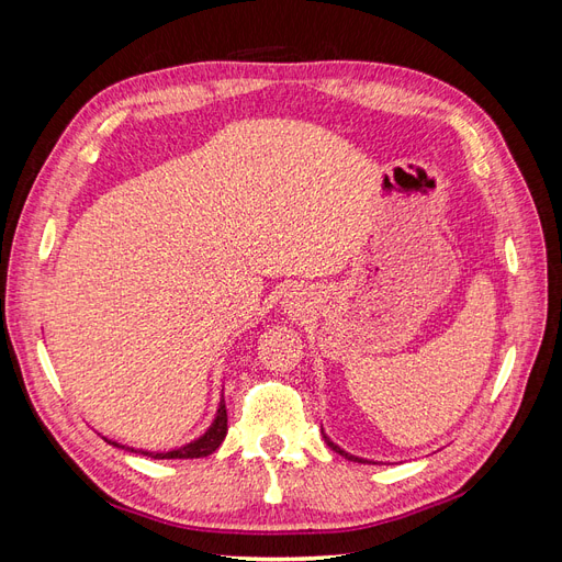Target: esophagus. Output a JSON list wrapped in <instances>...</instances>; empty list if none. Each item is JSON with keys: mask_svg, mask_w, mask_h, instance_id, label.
<instances>
[{"mask_svg": "<svg viewBox=\"0 0 562 562\" xmlns=\"http://www.w3.org/2000/svg\"><path fill=\"white\" fill-rule=\"evenodd\" d=\"M291 304H293V302H291Z\"/></svg>", "mask_w": 562, "mask_h": 562, "instance_id": "1", "label": "esophagus"}]
</instances>
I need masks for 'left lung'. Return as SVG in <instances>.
Here are the masks:
<instances>
[{
  "mask_svg": "<svg viewBox=\"0 0 562 562\" xmlns=\"http://www.w3.org/2000/svg\"><path fill=\"white\" fill-rule=\"evenodd\" d=\"M323 438H326V443H328V448H333L335 452H339V454H345L347 459H351V462H363V459H359V457H353V454H349V452H345V450H339L335 443H333V440L326 436V434H323Z\"/></svg>",
  "mask_w": 562,
  "mask_h": 562,
  "instance_id": "8db88e82",
  "label": "left lung"
}]
</instances>
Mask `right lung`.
I'll return each instance as SVG.
<instances>
[{
	"label": "right lung",
	"instance_id": "add662e5",
	"mask_svg": "<svg viewBox=\"0 0 562 562\" xmlns=\"http://www.w3.org/2000/svg\"><path fill=\"white\" fill-rule=\"evenodd\" d=\"M227 436V407H225V401H220V407H217V415H215V422L211 424V429L203 434L201 438H196L194 443L190 446H182L178 450H171V452H147V450H138L140 454L145 457H155V459H199V457H209L213 454L220 443H223ZM108 443H112V440H108ZM116 446V443H112ZM122 448V446H119ZM131 452H135L131 448Z\"/></svg>",
	"mask_w": 562,
	"mask_h": 562
}]
</instances>
